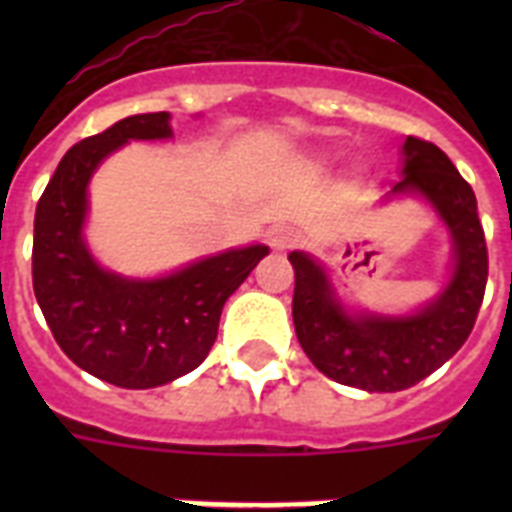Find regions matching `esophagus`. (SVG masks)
Listing matches in <instances>:
<instances>
[{"instance_id":"esophagus-1","label":"esophagus","mask_w":512,"mask_h":512,"mask_svg":"<svg viewBox=\"0 0 512 512\" xmlns=\"http://www.w3.org/2000/svg\"><path fill=\"white\" fill-rule=\"evenodd\" d=\"M268 244L276 252H287V249H292L297 244V233L292 228H287V225H276V228L268 231Z\"/></svg>"}]
</instances>
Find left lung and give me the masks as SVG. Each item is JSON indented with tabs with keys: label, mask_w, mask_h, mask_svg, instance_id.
I'll return each mask as SVG.
<instances>
[{
	"label": "left lung",
	"mask_w": 512,
	"mask_h": 512,
	"mask_svg": "<svg viewBox=\"0 0 512 512\" xmlns=\"http://www.w3.org/2000/svg\"><path fill=\"white\" fill-rule=\"evenodd\" d=\"M393 193L425 196L454 239L452 281L422 311L348 313L319 263L305 252L289 255L295 268L292 319L305 356L329 380L369 393L412 388L449 361L473 332L489 276L476 193L441 148L409 135L404 180L393 185Z\"/></svg>",
	"instance_id": "1"
}]
</instances>
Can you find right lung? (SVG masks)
I'll return each instance as SVG.
<instances>
[{"label":"right lung","mask_w":512,"mask_h":512,"mask_svg":"<svg viewBox=\"0 0 512 512\" xmlns=\"http://www.w3.org/2000/svg\"><path fill=\"white\" fill-rule=\"evenodd\" d=\"M172 138L170 114L127 116L60 159L34 217V295L47 327L76 366L98 380L146 390L193 372L215 345L225 300L268 247L231 249L164 279L103 271L84 244L87 183L130 140Z\"/></svg>","instance_id":"right-lung-1"}]
</instances>
